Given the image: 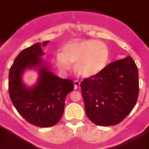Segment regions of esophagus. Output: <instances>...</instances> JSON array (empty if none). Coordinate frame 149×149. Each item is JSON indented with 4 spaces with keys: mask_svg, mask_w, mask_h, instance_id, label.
Wrapping results in <instances>:
<instances>
[{
    "mask_svg": "<svg viewBox=\"0 0 149 149\" xmlns=\"http://www.w3.org/2000/svg\"><path fill=\"white\" fill-rule=\"evenodd\" d=\"M80 84H81V82L78 81V80H75L74 81V89H77V88L80 87Z\"/></svg>",
    "mask_w": 149,
    "mask_h": 149,
    "instance_id": "1",
    "label": "esophagus"
}]
</instances>
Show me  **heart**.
I'll return each instance as SVG.
<instances>
[{
  "label": "heart",
  "instance_id": "obj_1",
  "mask_svg": "<svg viewBox=\"0 0 149 149\" xmlns=\"http://www.w3.org/2000/svg\"><path fill=\"white\" fill-rule=\"evenodd\" d=\"M62 53L55 56L56 65L65 72L74 63V69L79 75L92 77L97 75L107 66L110 51L105 43L96 39H76L68 41L61 48Z\"/></svg>",
  "mask_w": 149,
  "mask_h": 149
}]
</instances>
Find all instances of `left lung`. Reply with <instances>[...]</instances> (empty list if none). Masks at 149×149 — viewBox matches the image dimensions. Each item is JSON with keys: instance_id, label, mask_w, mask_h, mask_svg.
Returning a JSON list of instances; mask_svg holds the SVG:
<instances>
[{"instance_id": "left-lung-1", "label": "left lung", "mask_w": 149, "mask_h": 149, "mask_svg": "<svg viewBox=\"0 0 149 149\" xmlns=\"http://www.w3.org/2000/svg\"><path fill=\"white\" fill-rule=\"evenodd\" d=\"M86 114L99 126L120 123L134 109L139 95L136 63L127 56L107 65L97 75L81 83Z\"/></svg>"}]
</instances>
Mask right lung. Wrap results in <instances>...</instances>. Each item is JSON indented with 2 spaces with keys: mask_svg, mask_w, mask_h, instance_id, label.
Wrapping results in <instances>:
<instances>
[{
  "mask_svg": "<svg viewBox=\"0 0 149 149\" xmlns=\"http://www.w3.org/2000/svg\"><path fill=\"white\" fill-rule=\"evenodd\" d=\"M48 41L36 43L24 49L16 56L9 73V94L18 113L27 122L40 127L55 125L61 119L67 94L74 89L72 79L56 77L42 65L39 57L42 47ZM40 67V78L35 88L23 86L20 74L26 68Z\"/></svg>",
  "mask_w": 149,
  "mask_h": 149,
  "instance_id": "1",
  "label": "right lung"
}]
</instances>
